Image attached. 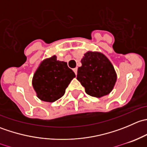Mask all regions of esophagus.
Wrapping results in <instances>:
<instances>
[{"instance_id":"34e87169","label":"esophagus","mask_w":147,"mask_h":147,"mask_svg":"<svg viewBox=\"0 0 147 147\" xmlns=\"http://www.w3.org/2000/svg\"><path fill=\"white\" fill-rule=\"evenodd\" d=\"M73 71H74V72L75 73V75H77V74H78V68H77V67L74 68Z\"/></svg>"}]
</instances>
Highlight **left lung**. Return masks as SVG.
I'll return each mask as SVG.
<instances>
[{"label":"left lung","instance_id":"8db88e82","mask_svg":"<svg viewBox=\"0 0 147 147\" xmlns=\"http://www.w3.org/2000/svg\"><path fill=\"white\" fill-rule=\"evenodd\" d=\"M77 80L85 89L87 94L100 97L107 95L117 82L114 66L105 55L97 51H87L81 60Z\"/></svg>","mask_w":147,"mask_h":147}]
</instances>
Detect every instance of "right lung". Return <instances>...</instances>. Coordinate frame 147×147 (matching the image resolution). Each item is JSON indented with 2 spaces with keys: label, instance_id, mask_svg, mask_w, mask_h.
Masks as SVG:
<instances>
[{
  "label": "right lung",
  "instance_id": "obj_1",
  "mask_svg": "<svg viewBox=\"0 0 147 147\" xmlns=\"http://www.w3.org/2000/svg\"><path fill=\"white\" fill-rule=\"evenodd\" d=\"M74 78L75 72L67 63L59 61L56 55H53L40 63L32 77V84L40 100L53 102L64 95Z\"/></svg>",
  "mask_w": 147,
  "mask_h": 147
}]
</instances>
